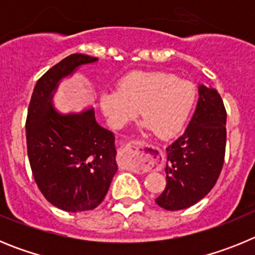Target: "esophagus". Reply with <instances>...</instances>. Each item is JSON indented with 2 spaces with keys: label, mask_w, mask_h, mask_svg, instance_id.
<instances>
[{
  "label": "esophagus",
  "mask_w": 255,
  "mask_h": 255,
  "mask_svg": "<svg viewBox=\"0 0 255 255\" xmlns=\"http://www.w3.org/2000/svg\"><path fill=\"white\" fill-rule=\"evenodd\" d=\"M149 147L150 145L144 141L134 140L126 143L121 150L123 163L131 170L141 168L145 164V152L149 149Z\"/></svg>",
  "instance_id": "1"
}]
</instances>
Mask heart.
I'll use <instances>...</instances> for the list:
<instances>
[{
    "label": "heart",
    "instance_id": "obj_1",
    "mask_svg": "<svg viewBox=\"0 0 255 255\" xmlns=\"http://www.w3.org/2000/svg\"><path fill=\"white\" fill-rule=\"evenodd\" d=\"M194 102V85L163 71H132L119 82L117 91L100 97L101 110L114 128L125 126L139 111L144 129L159 139L181 131Z\"/></svg>",
    "mask_w": 255,
    "mask_h": 255
}]
</instances>
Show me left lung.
Instances as JSON below:
<instances>
[{
  "mask_svg": "<svg viewBox=\"0 0 255 255\" xmlns=\"http://www.w3.org/2000/svg\"><path fill=\"white\" fill-rule=\"evenodd\" d=\"M226 116L220 93L199 85V101L185 132L166 148L167 184L155 199L159 207L189 208L216 185L225 162Z\"/></svg>",
  "mask_w": 255,
  "mask_h": 255,
  "instance_id": "left-lung-1",
  "label": "left lung"
}]
</instances>
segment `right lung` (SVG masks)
Listing matches in <instances>:
<instances>
[{
	"label": "right lung",
	"instance_id": "1",
	"mask_svg": "<svg viewBox=\"0 0 255 255\" xmlns=\"http://www.w3.org/2000/svg\"><path fill=\"white\" fill-rule=\"evenodd\" d=\"M97 57L67 56L37 82L28 108L26 148L31 172L49 203L66 212L102 203L117 171L115 135L96 121L94 110L61 115L52 106L58 82Z\"/></svg>",
	"mask_w": 255,
	"mask_h": 255
}]
</instances>
